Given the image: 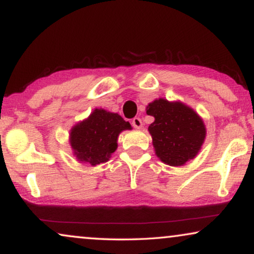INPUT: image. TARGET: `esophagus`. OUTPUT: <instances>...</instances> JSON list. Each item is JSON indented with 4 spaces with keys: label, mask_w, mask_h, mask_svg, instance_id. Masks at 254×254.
<instances>
[{
    "label": "esophagus",
    "mask_w": 254,
    "mask_h": 254,
    "mask_svg": "<svg viewBox=\"0 0 254 254\" xmlns=\"http://www.w3.org/2000/svg\"><path fill=\"white\" fill-rule=\"evenodd\" d=\"M131 124H132V127H136V129H140L141 125H143V122H141L139 117H134L132 122H131Z\"/></svg>",
    "instance_id": "obj_1"
}]
</instances>
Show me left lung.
I'll return each mask as SVG.
<instances>
[{"label": "left lung", "mask_w": 254, "mask_h": 254, "mask_svg": "<svg viewBox=\"0 0 254 254\" xmlns=\"http://www.w3.org/2000/svg\"><path fill=\"white\" fill-rule=\"evenodd\" d=\"M146 114L154 117L148 127L157 157L170 166H184L201 150L205 138L202 118L181 102L155 100Z\"/></svg>", "instance_id": "left-lung-1"}]
</instances>
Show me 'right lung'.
<instances>
[{
	"mask_svg": "<svg viewBox=\"0 0 254 254\" xmlns=\"http://www.w3.org/2000/svg\"><path fill=\"white\" fill-rule=\"evenodd\" d=\"M131 129L129 122L118 114L95 109L87 120L72 127L69 143L77 160L95 166L109 160L117 148L120 133Z\"/></svg>",
	"mask_w": 254,
	"mask_h": 254,
	"instance_id": "obj_1",
	"label": "right lung"
}]
</instances>
